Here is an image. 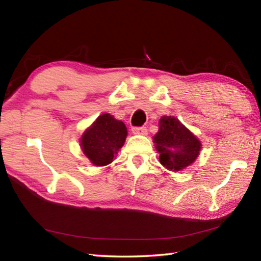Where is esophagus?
Returning a JSON list of instances; mask_svg holds the SVG:
<instances>
[{
	"instance_id": "obj_1",
	"label": "esophagus",
	"mask_w": 261,
	"mask_h": 261,
	"mask_svg": "<svg viewBox=\"0 0 261 261\" xmlns=\"http://www.w3.org/2000/svg\"><path fill=\"white\" fill-rule=\"evenodd\" d=\"M131 131H132V134L141 135V136H146L148 134L146 126H135V127H132Z\"/></svg>"
}]
</instances>
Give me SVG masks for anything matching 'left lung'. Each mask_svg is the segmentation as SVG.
I'll list each match as a JSON object with an SVG mask.
<instances>
[{"mask_svg": "<svg viewBox=\"0 0 261 261\" xmlns=\"http://www.w3.org/2000/svg\"><path fill=\"white\" fill-rule=\"evenodd\" d=\"M159 162L169 170L179 171L198 157L202 145L197 138L175 116H163L153 137Z\"/></svg>", "mask_w": 261, "mask_h": 261, "instance_id": "1", "label": "left lung"}]
</instances>
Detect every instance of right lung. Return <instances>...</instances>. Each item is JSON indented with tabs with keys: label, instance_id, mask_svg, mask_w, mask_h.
Segmentation results:
<instances>
[{
	"label": "right lung",
	"instance_id": "add662e5",
	"mask_svg": "<svg viewBox=\"0 0 261 261\" xmlns=\"http://www.w3.org/2000/svg\"><path fill=\"white\" fill-rule=\"evenodd\" d=\"M127 135L122 121L109 113L101 114L83 134L81 147L85 156L95 166H107L113 162Z\"/></svg>",
	"mask_w": 261,
	"mask_h": 261
}]
</instances>
